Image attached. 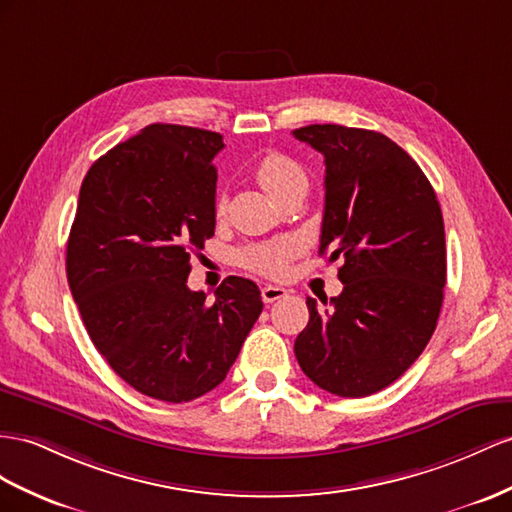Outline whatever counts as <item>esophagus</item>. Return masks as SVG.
I'll return each instance as SVG.
<instances>
[{
    "label": "esophagus",
    "mask_w": 512,
    "mask_h": 512,
    "mask_svg": "<svg viewBox=\"0 0 512 512\" xmlns=\"http://www.w3.org/2000/svg\"><path fill=\"white\" fill-rule=\"evenodd\" d=\"M287 296V290L285 287H279V285H266L261 287V298H264V303H274V300H281Z\"/></svg>",
    "instance_id": "34e87169"
}]
</instances>
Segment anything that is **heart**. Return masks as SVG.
<instances>
[{"mask_svg": "<svg viewBox=\"0 0 512 512\" xmlns=\"http://www.w3.org/2000/svg\"><path fill=\"white\" fill-rule=\"evenodd\" d=\"M255 179L274 201H281L287 192L307 183L305 168L294 157L281 151L266 153L255 166ZM227 209V196L220 194L216 201V214L220 216ZM300 242L294 238H283L266 244L246 246L240 253V264L257 274L270 279H281L290 268V261L300 255Z\"/></svg>", "mask_w": 512, "mask_h": 512, "instance_id": "heart-1", "label": "heart"}]
</instances>
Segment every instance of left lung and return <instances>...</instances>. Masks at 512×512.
<instances>
[{"mask_svg":"<svg viewBox=\"0 0 512 512\" xmlns=\"http://www.w3.org/2000/svg\"><path fill=\"white\" fill-rule=\"evenodd\" d=\"M324 155L320 255L342 259L344 290L296 337L300 368L324 391L363 398L422 355L445 287L443 216L430 181L387 136L344 125L294 129Z\"/></svg>","mask_w":512,"mask_h":512,"instance_id":"left-lung-1","label":"left lung"}]
</instances>
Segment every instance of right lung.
Wrapping results in <instances>:
<instances>
[{
    "label": "right lung",
    "mask_w": 512,
    "mask_h": 512,
    "mask_svg": "<svg viewBox=\"0 0 512 512\" xmlns=\"http://www.w3.org/2000/svg\"><path fill=\"white\" fill-rule=\"evenodd\" d=\"M216 131L153 123L90 166L67 242L86 331L127 385L164 402L218 387L264 303L242 277L214 303L188 287L190 255L216 227Z\"/></svg>",
    "instance_id": "obj_1"
}]
</instances>
